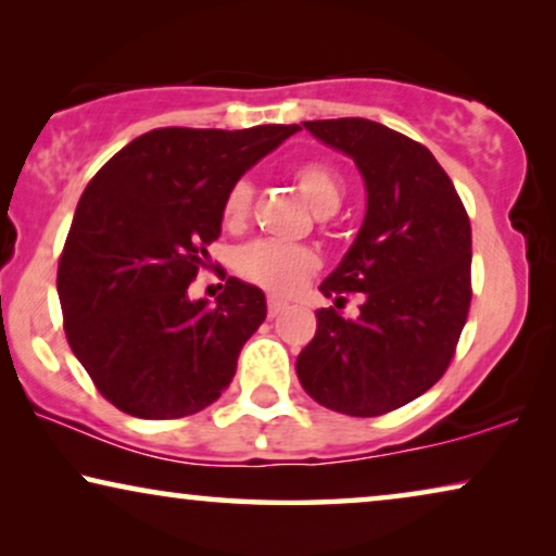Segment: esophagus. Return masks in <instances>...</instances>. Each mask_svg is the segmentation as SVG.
I'll return each mask as SVG.
<instances>
[{
	"label": "esophagus",
	"mask_w": 556,
	"mask_h": 556,
	"mask_svg": "<svg viewBox=\"0 0 556 556\" xmlns=\"http://www.w3.org/2000/svg\"><path fill=\"white\" fill-rule=\"evenodd\" d=\"M283 308H286V301H280V299H276V295H270V299H268V316L276 318Z\"/></svg>",
	"instance_id": "esophagus-1"
}]
</instances>
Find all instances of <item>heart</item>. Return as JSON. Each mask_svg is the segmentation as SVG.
Listing matches in <instances>:
<instances>
[{
    "label": "heart",
    "instance_id": "obj_1",
    "mask_svg": "<svg viewBox=\"0 0 556 556\" xmlns=\"http://www.w3.org/2000/svg\"><path fill=\"white\" fill-rule=\"evenodd\" d=\"M293 181L299 185L301 194L314 207L316 215L329 217L339 210L344 200V179L339 172L326 162H303L293 169ZM253 204V185L250 179H238L227 189L223 200V223L230 230H240L250 217ZM318 268V257L314 250L283 245L273 240H255L235 255V270L248 283L261 286L270 293H293L311 273Z\"/></svg>",
    "mask_w": 556,
    "mask_h": 556
}]
</instances>
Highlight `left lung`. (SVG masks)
Returning a JSON list of instances; mask_svg holds the SVG:
<instances>
[{
	"label": "left lung",
	"mask_w": 556,
	"mask_h": 556,
	"mask_svg": "<svg viewBox=\"0 0 556 556\" xmlns=\"http://www.w3.org/2000/svg\"><path fill=\"white\" fill-rule=\"evenodd\" d=\"M352 156L367 215L321 283L326 299L365 295L361 316L316 311L295 371L318 405L377 417L428 392L455 354L470 306V223L451 177L422 143L367 118L303 121Z\"/></svg>",
	"instance_id": "obj_1"
}]
</instances>
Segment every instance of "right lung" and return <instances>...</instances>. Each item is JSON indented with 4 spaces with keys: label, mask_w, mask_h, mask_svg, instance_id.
I'll use <instances>...</instances> for the list:
<instances>
[{
    "label": "right lung",
    "mask_w": 556,
    "mask_h": 556,
    "mask_svg": "<svg viewBox=\"0 0 556 556\" xmlns=\"http://www.w3.org/2000/svg\"><path fill=\"white\" fill-rule=\"evenodd\" d=\"M301 126L154 128L90 179L58 265L65 337L98 392L143 420L212 405L265 321L261 288L227 278L215 303L187 288L207 265L235 181Z\"/></svg>",
    "instance_id": "right-lung-1"
}]
</instances>
